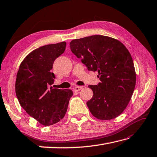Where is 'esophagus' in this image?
<instances>
[{"label":"esophagus","mask_w":157,"mask_h":157,"mask_svg":"<svg viewBox=\"0 0 157 157\" xmlns=\"http://www.w3.org/2000/svg\"><path fill=\"white\" fill-rule=\"evenodd\" d=\"M82 89V86H76V87H75L74 88V91H78L80 90H81V89Z\"/></svg>","instance_id":"obj_1"}]
</instances>
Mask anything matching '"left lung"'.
Returning <instances> with one entry per match:
<instances>
[{"label":"left lung","mask_w":157,"mask_h":157,"mask_svg":"<svg viewBox=\"0 0 157 157\" xmlns=\"http://www.w3.org/2000/svg\"><path fill=\"white\" fill-rule=\"evenodd\" d=\"M72 52L91 71H98L100 82L89 85L94 95L87 105L100 120H110L123 113L132 98L136 74L132 56L119 40L102 35L72 40Z\"/></svg>","instance_id":"obj_1"}]
</instances>
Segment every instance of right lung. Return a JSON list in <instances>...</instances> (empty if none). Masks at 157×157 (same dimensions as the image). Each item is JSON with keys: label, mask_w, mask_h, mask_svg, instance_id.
I'll return each mask as SVG.
<instances>
[{"label": "right lung", "mask_w": 157, "mask_h": 157, "mask_svg": "<svg viewBox=\"0 0 157 157\" xmlns=\"http://www.w3.org/2000/svg\"><path fill=\"white\" fill-rule=\"evenodd\" d=\"M66 43L42 46L22 61L15 81V94L21 106L43 125L58 123L64 117L73 92L50 87L55 75L54 61L64 52Z\"/></svg>", "instance_id": "obj_1"}]
</instances>
